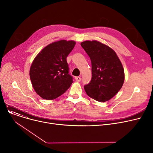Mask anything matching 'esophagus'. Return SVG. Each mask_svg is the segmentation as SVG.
Segmentation results:
<instances>
[{
  "instance_id": "34e87169",
  "label": "esophagus",
  "mask_w": 153,
  "mask_h": 153,
  "mask_svg": "<svg viewBox=\"0 0 153 153\" xmlns=\"http://www.w3.org/2000/svg\"><path fill=\"white\" fill-rule=\"evenodd\" d=\"M75 79H76V80L77 82H79V81H81V77H76Z\"/></svg>"
}]
</instances>
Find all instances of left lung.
Wrapping results in <instances>:
<instances>
[{"instance_id":"left-lung-1","label":"left lung","mask_w":153,"mask_h":153,"mask_svg":"<svg viewBox=\"0 0 153 153\" xmlns=\"http://www.w3.org/2000/svg\"><path fill=\"white\" fill-rule=\"evenodd\" d=\"M81 45L92 63V79L84 86L86 94L98 102L110 100L124 82L125 72L121 61L113 49L100 42L87 40Z\"/></svg>"}]
</instances>
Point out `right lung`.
Masks as SVG:
<instances>
[{
  "label": "right lung",
  "instance_id": "1",
  "mask_svg": "<svg viewBox=\"0 0 153 153\" xmlns=\"http://www.w3.org/2000/svg\"><path fill=\"white\" fill-rule=\"evenodd\" d=\"M76 45L73 40L53 42L40 51L31 63L30 77L35 91L43 99L53 100L65 92L72 83L66 61Z\"/></svg>",
  "mask_w": 153,
  "mask_h": 153
}]
</instances>
